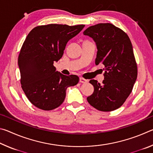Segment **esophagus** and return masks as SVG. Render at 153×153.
Returning a JSON list of instances; mask_svg holds the SVG:
<instances>
[{
	"label": "esophagus",
	"instance_id": "1",
	"mask_svg": "<svg viewBox=\"0 0 153 153\" xmlns=\"http://www.w3.org/2000/svg\"><path fill=\"white\" fill-rule=\"evenodd\" d=\"M88 82V81L87 79L83 78V77H79V82L80 83H82V84H86V83H87Z\"/></svg>",
	"mask_w": 153,
	"mask_h": 153
}]
</instances>
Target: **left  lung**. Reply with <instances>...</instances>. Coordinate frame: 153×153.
I'll return each instance as SVG.
<instances>
[{
    "instance_id": "left-lung-1",
    "label": "left lung",
    "mask_w": 153,
    "mask_h": 153,
    "mask_svg": "<svg viewBox=\"0 0 153 153\" xmlns=\"http://www.w3.org/2000/svg\"><path fill=\"white\" fill-rule=\"evenodd\" d=\"M84 34L96 42L95 64H102L105 71L102 84L95 79L90 81L94 90L87 98L88 102L101 111L117 109L132 91L138 76L131 41L122 30L108 23L88 27Z\"/></svg>"
}]
</instances>
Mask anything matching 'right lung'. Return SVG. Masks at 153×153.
I'll return each instance as SVG.
<instances>
[{
  "label": "right lung",
  "mask_w": 153,
  "mask_h": 153,
  "mask_svg": "<svg viewBox=\"0 0 153 153\" xmlns=\"http://www.w3.org/2000/svg\"><path fill=\"white\" fill-rule=\"evenodd\" d=\"M84 26L48 24L36 27L28 33L21 48L18 65L22 89L35 107L55 109L63 102L67 88L78 83V76L56 71L53 63L62 57L67 42Z\"/></svg>",
  "instance_id": "obj_1"
}]
</instances>
